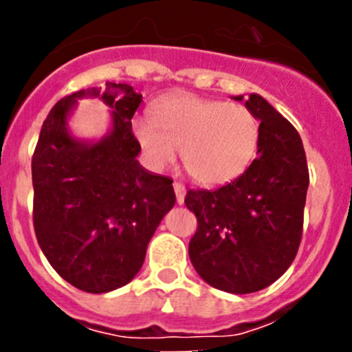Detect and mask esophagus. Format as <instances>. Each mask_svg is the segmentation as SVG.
I'll use <instances>...</instances> for the list:
<instances>
[{
  "mask_svg": "<svg viewBox=\"0 0 352 352\" xmlns=\"http://www.w3.org/2000/svg\"><path fill=\"white\" fill-rule=\"evenodd\" d=\"M173 190H175L177 204H184V199H186V187L180 182H175L173 184Z\"/></svg>",
  "mask_w": 352,
  "mask_h": 352,
  "instance_id": "34e87169",
  "label": "esophagus"
}]
</instances>
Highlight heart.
I'll return each mask as SVG.
<instances>
[{
	"label": "heart",
	"mask_w": 352,
	"mask_h": 352,
	"mask_svg": "<svg viewBox=\"0 0 352 352\" xmlns=\"http://www.w3.org/2000/svg\"><path fill=\"white\" fill-rule=\"evenodd\" d=\"M133 133L150 168H168L180 150L187 172L202 186L214 187L233 182L250 166L261 124L245 105L177 95L155 104L153 119L138 117Z\"/></svg>",
	"instance_id": "1"
}]
</instances>
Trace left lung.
Wrapping results in <instances>:
<instances>
[{
    "instance_id": "left-lung-1",
    "label": "left lung",
    "mask_w": 352,
    "mask_h": 352,
    "mask_svg": "<svg viewBox=\"0 0 352 352\" xmlns=\"http://www.w3.org/2000/svg\"><path fill=\"white\" fill-rule=\"evenodd\" d=\"M232 98L243 102V95ZM245 107L261 122L257 158L233 182L186 196L197 216L190 262L208 285L233 294L264 289L287 271L310 184L298 131L258 94L248 95Z\"/></svg>"
}]
</instances>
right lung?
<instances>
[{
  "mask_svg": "<svg viewBox=\"0 0 352 352\" xmlns=\"http://www.w3.org/2000/svg\"><path fill=\"white\" fill-rule=\"evenodd\" d=\"M80 98H100L111 127L98 140L69 129ZM143 95L127 83L87 88L49 112L32 158L34 228L49 264L87 293H109L133 281L163 216L175 204L172 179L138 162L133 119Z\"/></svg>",
  "mask_w": 352,
  "mask_h": 352,
  "instance_id": "right-lung-1",
  "label": "right lung"
}]
</instances>
